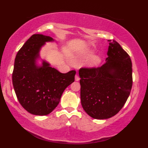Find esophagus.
I'll return each mask as SVG.
<instances>
[{"instance_id": "34e87169", "label": "esophagus", "mask_w": 148, "mask_h": 148, "mask_svg": "<svg viewBox=\"0 0 148 148\" xmlns=\"http://www.w3.org/2000/svg\"><path fill=\"white\" fill-rule=\"evenodd\" d=\"M75 80H76V81H78V80H80V77H79V76H78V75H75Z\"/></svg>"}]
</instances>
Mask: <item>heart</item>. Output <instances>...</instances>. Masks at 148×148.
Wrapping results in <instances>:
<instances>
[{"label":"heart","instance_id":"1","mask_svg":"<svg viewBox=\"0 0 148 148\" xmlns=\"http://www.w3.org/2000/svg\"><path fill=\"white\" fill-rule=\"evenodd\" d=\"M93 53H94V52H93L92 50L87 49L86 50H84L79 56L80 57H82V58H87V57H89L90 56H91L93 54ZM101 61V59L100 56H92L91 58L88 60V61L87 62V65L90 68L96 67V66H97L100 64Z\"/></svg>","mask_w":148,"mask_h":148}]
</instances>
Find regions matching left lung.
I'll use <instances>...</instances> for the list:
<instances>
[{
  "label": "left lung",
  "mask_w": 148,
  "mask_h": 148,
  "mask_svg": "<svg viewBox=\"0 0 148 148\" xmlns=\"http://www.w3.org/2000/svg\"><path fill=\"white\" fill-rule=\"evenodd\" d=\"M107 56L100 67L82 68L78 72L81 104L94 119H108L118 113L133 83L131 59L117 42L109 43Z\"/></svg>",
  "instance_id": "left-lung-1"
}]
</instances>
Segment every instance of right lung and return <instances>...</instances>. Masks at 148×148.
Instances as JSON below:
<instances>
[{
    "instance_id": "right-lung-1",
    "label": "right lung",
    "mask_w": 148,
    "mask_h": 148,
    "mask_svg": "<svg viewBox=\"0 0 148 148\" xmlns=\"http://www.w3.org/2000/svg\"><path fill=\"white\" fill-rule=\"evenodd\" d=\"M50 36L34 34L18 52L12 80L18 100L34 115L45 116L58 105L65 89L74 82L76 71L61 73L43 60L38 66L41 48L45 42L53 41Z\"/></svg>"
}]
</instances>
